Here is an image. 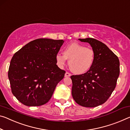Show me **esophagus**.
Segmentation results:
<instances>
[{
  "mask_svg": "<svg viewBox=\"0 0 130 130\" xmlns=\"http://www.w3.org/2000/svg\"><path fill=\"white\" fill-rule=\"evenodd\" d=\"M71 76V73H68V72H66L65 73V77H70V76Z\"/></svg>",
  "mask_w": 130,
  "mask_h": 130,
  "instance_id": "esophagus-1",
  "label": "esophagus"
}]
</instances>
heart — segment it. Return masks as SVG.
<instances>
[{"instance_id": "b5f03b06", "label": "heart", "mask_w": 130, "mask_h": 130, "mask_svg": "<svg viewBox=\"0 0 130 130\" xmlns=\"http://www.w3.org/2000/svg\"><path fill=\"white\" fill-rule=\"evenodd\" d=\"M69 59L71 71L76 74H83L91 68L95 59L94 51L78 43H72L65 47L63 54L57 53L55 61L59 67L62 68Z\"/></svg>"}]
</instances>
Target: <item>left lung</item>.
<instances>
[{"label":"left lung","mask_w":130,"mask_h":130,"mask_svg":"<svg viewBox=\"0 0 130 130\" xmlns=\"http://www.w3.org/2000/svg\"><path fill=\"white\" fill-rule=\"evenodd\" d=\"M79 40L89 43L94 51L95 59L87 72L71 76L72 95L77 104L93 108L105 102L115 90L120 73V62L101 42L90 38Z\"/></svg>","instance_id":"1"}]
</instances>
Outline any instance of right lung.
Masks as SVG:
<instances>
[{
	"instance_id": "1",
	"label": "right lung",
	"mask_w": 130,
	"mask_h": 130,
	"mask_svg": "<svg viewBox=\"0 0 130 130\" xmlns=\"http://www.w3.org/2000/svg\"><path fill=\"white\" fill-rule=\"evenodd\" d=\"M64 40L38 39L12 58L8 77L12 93L26 106L43 105L50 100L65 71L58 67L56 55Z\"/></svg>"
}]
</instances>
